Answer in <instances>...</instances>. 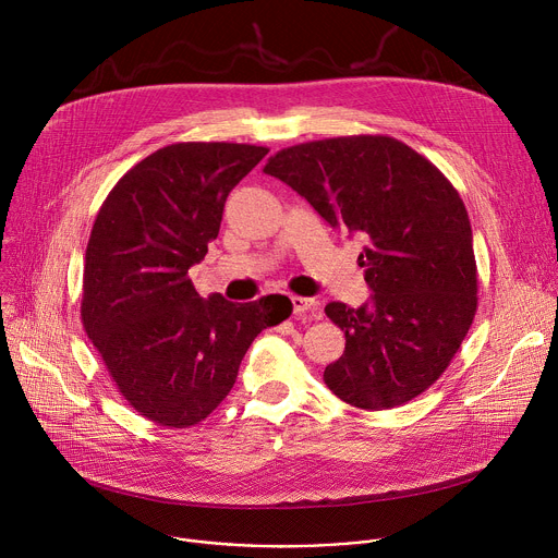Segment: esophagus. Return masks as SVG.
<instances>
[{
  "instance_id": "34e87169",
  "label": "esophagus",
  "mask_w": 558,
  "mask_h": 558,
  "mask_svg": "<svg viewBox=\"0 0 558 558\" xmlns=\"http://www.w3.org/2000/svg\"><path fill=\"white\" fill-rule=\"evenodd\" d=\"M291 306H293L295 315L308 313L315 317V311H317V302L313 298H302V295H291Z\"/></svg>"
}]
</instances>
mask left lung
<instances>
[{
	"label": "left lung",
	"mask_w": 558,
	"mask_h": 558,
	"mask_svg": "<svg viewBox=\"0 0 558 558\" xmlns=\"http://www.w3.org/2000/svg\"><path fill=\"white\" fill-rule=\"evenodd\" d=\"M265 174L364 241L357 263L373 295L360 308L325 306L347 336L325 384L355 409L411 402L448 368L476 311L472 229L457 190L428 158L381 134L280 149Z\"/></svg>",
	"instance_id": "8db88e82"
}]
</instances>
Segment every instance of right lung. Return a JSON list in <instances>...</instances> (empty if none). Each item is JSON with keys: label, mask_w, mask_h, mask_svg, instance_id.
Listing matches in <instances>:
<instances>
[{"label": "right lung", "mask_w": 558, "mask_h": 558, "mask_svg": "<svg viewBox=\"0 0 558 558\" xmlns=\"http://www.w3.org/2000/svg\"><path fill=\"white\" fill-rule=\"evenodd\" d=\"M269 149L174 143L104 201L86 250L82 320L128 404L166 428L203 422L231 390L256 336L291 315L287 295H198L187 271L218 235L229 192Z\"/></svg>", "instance_id": "obj_1"}]
</instances>
